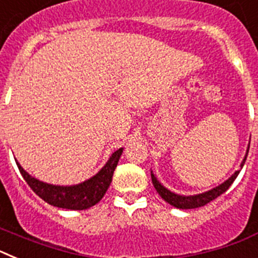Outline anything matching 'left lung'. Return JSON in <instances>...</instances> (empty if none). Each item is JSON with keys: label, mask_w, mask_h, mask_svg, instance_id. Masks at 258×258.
I'll list each match as a JSON object with an SVG mask.
<instances>
[{"label": "left lung", "mask_w": 258, "mask_h": 258, "mask_svg": "<svg viewBox=\"0 0 258 258\" xmlns=\"http://www.w3.org/2000/svg\"><path fill=\"white\" fill-rule=\"evenodd\" d=\"M248 151H249V146H248L244 159H243V161H241L240 168H243L245 160H247ZM239 172H240V170H236V172L234 173L229 179H226L223 183L218 184V186H216V187L212 188V190L206 191V192H202V194H197V195H188V197H186V195H178V194L172 192L170 190H168L165 186H163L160 182L157 181V178L155 177V174L152 172H151V178H152V184H154V187L156 188L157 194H159V195H160V197L163 198L168 204H170V206L175 207V208H178V209H194V208H199V207L206 206V204H208L209 202H212V200H214L216 198L220 197L221 194L225 192V191L231 186L232 182L235 181Z\"/></svg>", "instance_id": "1"}]
</instances>
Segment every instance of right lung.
Segmentation results:
<instances>
[{
    "instance_id": "right-lung-1",
    "label": "right lung",
    "mask_w": 258,
    "mask_h": 258,
    "mask_svg": "<svg viewBox=\"0 0 258 258\" xmlns=\"http://www.w3.org/2000/svg\"><path fill=\"white\" fill-rule=\"evenodd\" d=\"M122 150L124 149L121 147L113 152L109 156L108 161L104 164L103 168L97 174L93 175L92 178L86 179L79 184H72V186H59V184H51L40 181V179L32 177L29 173L23 169L22 165L17 160L15 161H17V165L22 173L23 178L26 179L29 187L47 204L63 209L83 211V209H88L95 206L104 197V194L112 182L113 172L117 166Z\"/></svg>"
}]
</instances>
